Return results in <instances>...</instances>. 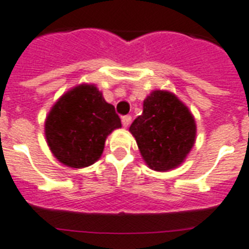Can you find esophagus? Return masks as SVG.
Returning a JSON list of instances; mask_svg holds the SVG:
<instances>
[{
    "mask_svg": "<svg viewBox=\"0 0 249 249\" xmlns=\"http://www.w3.org/2000/svg\"><path fill=\"white\" fill-rule=\"evenodd\" d=\"M131 123V115H123L122 117V124L124 127H128Z\"/></svg>",
    "mask_w": 249,
    "mask_h": 249,
    "instance_id": "1",
    "label": "esophagus"
}]
</instances>
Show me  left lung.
<instances>
[{
	"label": "left lung",
	"mask_w": 249,
	"mask_h": 249,
	"mask_svg": "<svg viewBox=\"0 0 249 249\" xmlns=\"http://www.w3.org/2000/svg\"><path fill=\"white\" fill-rule=\"evenodd\" d=\"M144 160L152 170L167 171L184 162L196 141V121L174 93L153 91L142 114L130 127Z\"/></svg>",
	"instance_id": "left-lung-1"
}]
</instances>
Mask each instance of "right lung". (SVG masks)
I'll return each instance as SVG.
<instances>
[{
  "instance_id": "obj_1",
  "label": "right lung",
  "mask_w": 249,
  "mask_h": 249,
  "mask_svg": "<svg viewBox=\"0 0 249 249\" xmlns=\"http://www.w3.org/2000/svg\"><path fill=\"white\" fill-rule=\"evenodd\" d=\"M122 126L112 104L93 85H79L57 100L45 123L46 140L59 162L73 168L100 158L105 139Z\"/></svg>"
}]
</instances>
